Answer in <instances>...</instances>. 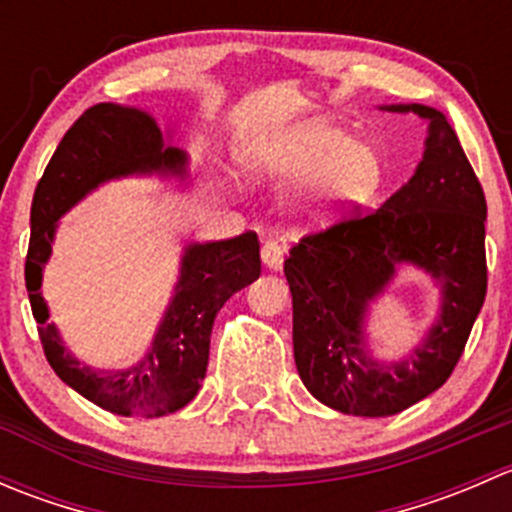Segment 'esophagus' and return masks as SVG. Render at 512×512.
<instances>
[{
	"label": "esophagus",
	"instance_id": "obj_1",
	"mask_svg": "<svg viewBox=\"0 0 512 512\" xmlns=\"http://www.w3.org/2000/svg\"><path fill=\"white\" fill-rule=\"evenodd\" d=\"M262 262H265L267 270L272 272L282 270V265H285V250H282L280 242L267 240L265 245H262Z\"/></svg>",
	"mask_w": 512,
	"mask_h": 512
}]
</instances>
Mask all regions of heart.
<instances>
[{"instance_id": "b5f03b06", "label": "heart", "mask_w": 512, "mask_h": 512, "mask_svg": "<svg viewBox=\"0 0 512 512\" xmlns=\"http://www.w3.org/2000/svg\"><path fill=\"white\" fill-rule=\"evenodd\" d=\"M240 163L255 178L304 183L289 213L304 227H332L374 203L389 168L374 138H352L332 118H314L285 133L240 146Z\"/></svg>"}]
</instances>
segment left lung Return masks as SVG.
Listing matches in <instances>:
<instances>
[{
    "label": "left lung",
    "instance_id": "8db88e82",
    "mask_svg": "<svg viewBox=\"0 0 512 512\" xmlns=\"http://www.w3.org/2000/svg\"><path fill=\"white\" fill-rule=\"evenodd\" d=\"M381 111L428 121L416 173L379 210L302 237L285 260L299 379L329 409L366 418L399 414L446 384L488 287V208L456 131L423 103ZM404 264L437 282L442 307L414 353L384 362L370 354L365 317Z\"/></svg>",
    "mask_w": 512,
    "mask_h": 512
}]
</instances>
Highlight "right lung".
I'll return each mask as SVG.
<instances>
[{
	"label": "right lung",
	"instance_id": "right-lung-1",
	"mask_svg": "<svg viewBox=\"0 0 512 512\" xmlns=\"http://www.w3.org/2000/svg\"><path fill=\"white\" fill-rule=\"evenodd\" d=\"M168 138L148 111L98 103L66 131L34 190L24 280L44 354L66 386L118 416H165L195 399L208 371L210 334L220 307L255 282L262 270L255 232L218 242H190L180 255L178 282L151 347L136 364L94 369L64 347L41 294L59 220L111 180L131 175L188 178V153L170 146Z\"/></svg>",
	"mask_w": 512,
	"mask_h": 512
}]
</instances>
